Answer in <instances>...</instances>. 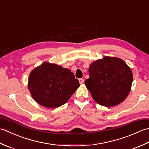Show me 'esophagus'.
<instances>
[{"mask_svg": "<svg viewBox=\"0 0 149 149\" xmlns=\"http://www.w3.org/2000/svg\"><path fill=\"white\" fill-rule=\"evenodd\" d=\"M79 83L80 84H83L84 83V79H83L81 78V79H79Z\"/></svg>", "mask_w": 149, "mask_h": 149, "instance_id": "obj_1", "label": "esophagus"}]
</instances>
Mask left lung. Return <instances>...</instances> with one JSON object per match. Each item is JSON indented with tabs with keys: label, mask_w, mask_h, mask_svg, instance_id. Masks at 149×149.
<instances>
[{
	"label": "left lung",
	"mask_w": 149,
	"mask_h": 149,
	"mask_svg": "<svg viewBox=\"0 0 149 149\" xmlns=\"http://www.w3.org/2000/svg\"><path fill=\"white\" fill-rule=\"evenodd\" d=\"M90 77L84 83L99 104L112 107L122 102L130 92L131 69L122 59L105 56L90 65Z\"/></svg>",
	"instance_id": "8db88e82"
}]
</instances>
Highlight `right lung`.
Listing matches in <instances>:
<instances>
[{
  "label": "right lung",
  "instance_id": "obj_1",
  "mask_svg": "<svg viewBox=\"0 0 149 149\" xmlns=\"http://www.w3.org/2000/svg\"><path fill=\"white\" fill-rule=\"evenodd\" d=\"M79 86V82L70 70L48 62L33 70L28 81L34 100L49 108L65 104Z\"/></svg>",
  "mask_w": 149,
  "mask_h": 149
}]
</instances>
